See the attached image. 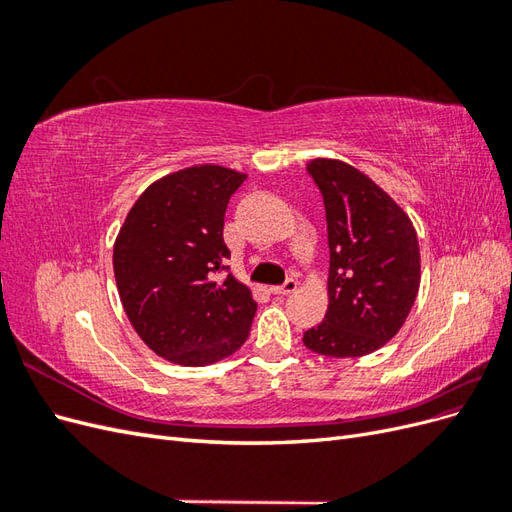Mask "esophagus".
<instances>
[{"instance_id":"obj_1","label":"esophagus","mask_w":512,"mask_h":512,"mask_svg":"<svg viewBox=\"0 0 512 512\" xmlns=\"http://www.w3.org/2000/svg\"><path fill=\"white\" fill-rule=\"evenodd\" d=\"M294 290H297V280H286L282 286H273L271 288L273 294H290Z\"/></svg>"}]
</instances>
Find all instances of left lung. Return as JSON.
<instances>
[{
	"label": "left lung",
	"mask_w": 512,
	"mask_h": 512,
	"mask_svg": "<svg viewBox=\"0 0 512 512\" xmlns=\"http://www.w3.org/2000/svg\"><path fill=\"white\" fill-rule=\"evenodd\" d=\"M329 232V309L303 344L348 359L397 335L421 284L416 230L395 200L354 166L318 158L307 164Z\"/></svg>",
	"instance_id": "obj_1"
}]
</instances>
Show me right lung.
<instances>
[{"label":"right lung","mask_w":512,"mask_h":512,"mask_svg":"<svg viewBox=\"0 0 512 512\" xmlns=\"http://www.w3.org/2000/svg\"><path fill=\"white\" fill-rule=\"evenodd\" d=\"M243 181L213 164L166 175L141 194L119 230L113 269L123 309L168 361L203 367L237 352L250 335L256 301L224 265V213Z\"/></svg>","instance_id":"right-lung-1"}]
</instances>
